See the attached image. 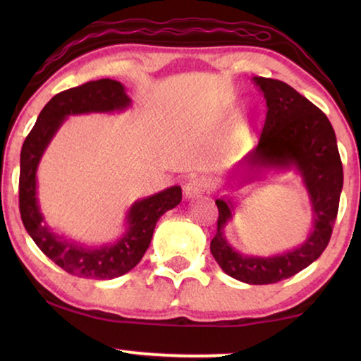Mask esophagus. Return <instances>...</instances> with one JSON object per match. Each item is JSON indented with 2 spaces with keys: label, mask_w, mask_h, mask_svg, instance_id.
Returning <instances> with one entry per match:
<instances>
[{
  "label": "esophagus",
  "mask_w": 361,
  "mask_h": 361,
  "mask_svg": "<svg viewBox=\"0 0 361 361\" xmlns=\"http://www.w3.org/2000/svg\"><path fill=\"white\" fill-rule=\"evenodd\" d=\"M207 186L209 185H207L205 178H192L186 183L183 192H185L186 199H195V197H200V195L205 194Z\"/></svg>",
  "instance_id": "obj_1"
}]
</instances>
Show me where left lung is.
I'll return each mask as SVG.
<instances>
[{
	"instance_id": "left-lung-1",
	"label": "left lung",
	"mask_w": 361,
	"mask_h": 361,
	"mask_svg": "<svg viewBox=\"0 0 361 361\" xmlns=\"http://www.w3.org/2000/svg\"><path fill=\"white\" fill-rule=\"evenodd\" d=\"M266 99V121L258 146L231 170V180L247 185L267 172L295 169L301 175L312 205V229L296 248L274 256L243 255L226 240L224 228L234 204L216 199L218 229L210 252L232 279L250 285H267L295 276L319 258L331 239L342 191V162L331 122L312 102L291 85L271 78H253Z\"/></svg>"
}]
</instances>
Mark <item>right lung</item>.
Listing matches in <instances>:
<instances>
[{
    "instance_id": "1",
    "label": "right lung",
    "mask_w": 361,
    "mask_h": 361,
    "mask_svg": "<svg viewBox=\"0 0 361 361\" xmlns=\"http://www.w3.org/2000/svg\"><path fill=\"white\" fill-rule=\"evenodd\" d=\"M132 105L126 87L114 79H99L57 94L42 108L20 152L19 207L23 226L36 245L57 266L84 279L108 280L132 271L148 250L157 219L181 202V188L140 199L126 215V231L118 240L89 247L54 232L44 221L38 202L36 172L41 157L68 116L124 111Z\"/></svg>"
}]
</instances>
